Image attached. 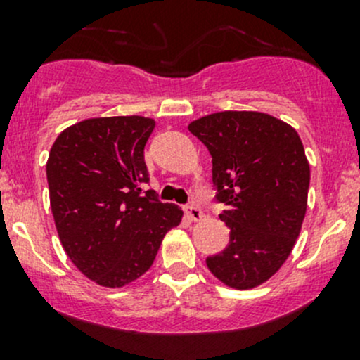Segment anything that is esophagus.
<instances>
[{"mask_svg": "<svg viewBox=\"0 0 360 360\" xmlns=\"http://www.w3.org/2000/svg\"><path fill=\"white\" fill-rule=\"evenodd\" d=\"M186 214H188V217H190V219H193V221H198V219H202V216H203V212H202V209L198 205H193V203H191V205H186Z\"/></svg>", "mask_w": 360, "mask_h": 360, "instance_id": "34e87169", "label": "esophagus"}]
</instances>
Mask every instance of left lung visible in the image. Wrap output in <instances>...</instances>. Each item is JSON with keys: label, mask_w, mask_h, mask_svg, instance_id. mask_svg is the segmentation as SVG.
Returning <instances> with one entry per match:
<instances>
[{"label": "left lung", "mask_w": 360, "mask_h": 360, "mask_svg": "<svg viewBox=\"0 0 360 360\" xmlns=\"http://www.w3.org/2000/svg\"><path fill=\"white\" fill-rule=\"evenodd\" d=\"M212 157L216 202L230 242L205 259L226 285L266 282L296 244L307 212L310 165L296 130L257 111H221L190 123Z\"/></svg>", "instance_id": "8db88e82"}]
</instances>
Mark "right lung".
Returning <instances> with one entry per match:
<instances>
[{"instance_id": "1", "label": "right lung", "mask_w": 360, "mask_h": 360, "mask_svg": "<svg viewBox=\"0 0 360 360\" xmlns=\"http://www.w3.org/2000/svg\"><path fill=\"white\" fill-rule=\"evenodd\" d=\"M155 120L90 118L68 127L46 162L50 207L75 266L104 288H123L150 270L183 210L158 200L144 146Z\"/></svg>"}]
</instances>
